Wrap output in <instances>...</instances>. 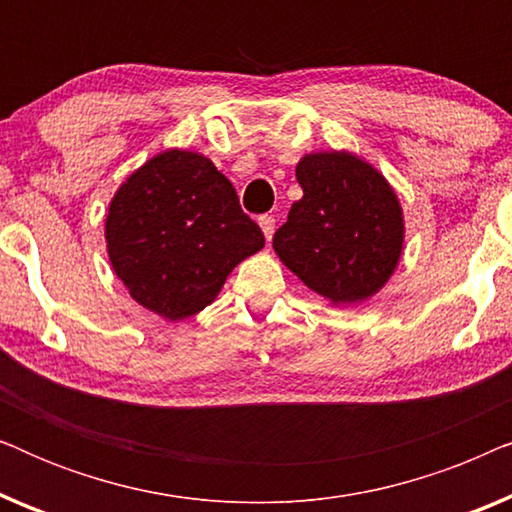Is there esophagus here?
Returning a JSON list of instances; mask_svg holds the SVG:
<instances>
[{"label":"esophagus","mask_w":512,"mask_h":512,"mask_svg":"<svg viewBox=\"0 0 512 512\" xmlns=\"http://www.w3.org/2000/svg\"><path fill=\"white\" fill-rule=\"evenodd\" d=\"M258 226H261L265 240L270 242L272 235H275V219H272V216H261V219H258Z\"/></svg>","instance_id":"esophagus-1"}]
</instances>
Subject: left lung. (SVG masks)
<instances>
[{
	"label": "left lung",
	"instance_id": "obj_1",
	"mask_svg": "<svg viewBox=\"0 0 512 512\" xmlns=\"http://www.w3.org/2000/svg\"><path fill=\"white\" fill-rule=\"evenodd\" d=\"M303 198L272 237L286 268L333 305L363 303L394 275L403 254V207L384 174L349 151L305 153Z\"/></svg>",
	"mask_w": 512,
	"mask_h": 512
}]
</instances>
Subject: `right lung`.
<instances>
[{"mask_svg": "<svg viewBox=\"0 0 512 512\" xmlns=\"http://www.w3.org/2000/svg\"><path fill=\"white\" fill-rule=\"evenodd\" d=\"M104 240L130 296L167 321L214 303L233 268L263 249L230 181L202 153L167 149L123 181Z\"/></svg>", "mask_w": 512, "mask_h": 512, "instance_id": "1", "label": "right lung"}]
</instances>
